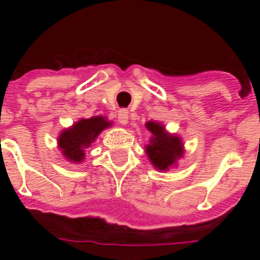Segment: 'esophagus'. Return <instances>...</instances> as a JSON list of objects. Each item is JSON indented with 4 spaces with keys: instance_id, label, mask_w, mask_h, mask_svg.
<instances>
[{
    "instance_id": "34e87169",
    "label": "esophagus",
    "mask_w": 260,
    "mask_h": 260,
    "mask_svg": "<svg viewBox=\"0 0 260 260\" xmlns=\"http://www.w3.org/2000/svg\"><path fill=\"white\" fill-rule=\"evenodd\" d=\"M117 118H118V121H120V124H122V125H125L126 122H128V110H126V109H120V110H118Z\"/></svg>"
}]
</instances>
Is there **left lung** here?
Returning <instances> with one entry per match:
<instances>
[{
	"label": "left lung",
	"instance_id": "left-lung-1",
	"mask_svg": "<svg viewBox=\"0 0 260 260\" xmlns=\"http://www.w3.org/2000/svg\"><path fill=\"white\" fill-rule=\"evenodd\" d=\"M147 129L152 135L151 144L146 147L148 158L156 169L167 170L175 160L182 156V144L179 138L166 134L158 122L150 121L146 124Z\"/></svg>",
	"mask_w": 260,
	"mask_h": 260
}]
</instances>
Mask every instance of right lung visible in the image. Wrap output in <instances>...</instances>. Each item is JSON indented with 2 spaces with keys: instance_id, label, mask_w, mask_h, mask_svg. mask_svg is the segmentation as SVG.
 <instances>
[{
  "instance_id": "add662e5",
  "label": "right lung",
  "mask_w": 260,
  "mask_h": 260,
  "mask_svg": "<svg viewBox=\"0 0 260 260\" xmlns=\"http://www.w3.org/2000/svg\"><path fill=\"white\" fill-rule=\"evenodd\" d=\"M109 125L110 122L101 116L79 120L73 128L63 131L59 136V147L62 154L71 162H82L85 150L94 142L100 132Z\"/></svg>"
}]
</instances>
